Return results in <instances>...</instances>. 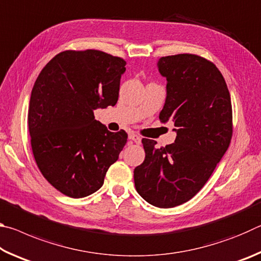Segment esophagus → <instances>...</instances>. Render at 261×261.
<instances>
[{"label": "esophagus", "mask_w": 261, "mask_h": 261, "mask_svg": "<svg viewBox=\"0 0 261 261\" xmlns=\"http://www.w3.org/2000/svg\"><path fill=\"white\" fill-rule=\"evenodd\" d=\"M129 139L131 141H134V143H136V144H139L141 141L140 136H138L137 134H134V132H132V134H129Z\"/></svg>", "instance_id": "esophagus-1"}]
</instances>
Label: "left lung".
<instances>
[{
  "label": "left lung",
  "instance_id": "obj_1",
  "mask_svg": "<svg viewBox=\"0 0 261 261\" xmlns=\"http://www.w3.org/2000/svg\"><path fill=\"white\" fill-rule=\"evenodd\" d=\"M159 71L167 78L161 122L171 120L175 143L156 147L143 138L145 160L135 168V187L160 208L189 201L200 191L229 147L232 108L227 84L213 62L194 54L161 57Z\"/></svg>",
  "mask_w": 261,
  "mask_h": 261
}]
</instances>
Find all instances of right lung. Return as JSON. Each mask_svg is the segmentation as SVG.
Instances as JSON below:
<instances>
[{
	"mask_svg": "<svg viewBox=\"0 0 261 261\" xmlns=\"http://www.w3.org/2000/svg\"><path fill=\"white\" fill-rule=\"evenodd\" d=\"M125 64L101 50H64L34 83L28 116L33 156L43 177L65 196L98 191L126 144L124 130L108 131L93 113L116 105Z\"/></svg>",
	"mask_w": 261,
	"mask_h": 261,
	"instance_id": "obj_1",
	"label": "right lung"
}]
</instances>
